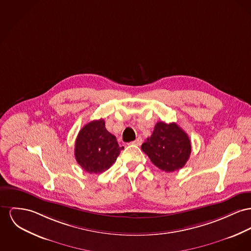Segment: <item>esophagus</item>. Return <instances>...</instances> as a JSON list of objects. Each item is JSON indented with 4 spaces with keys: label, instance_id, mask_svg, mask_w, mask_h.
<instances>
[{
    "label": "esophagus",
    "instance_id": "1",
    "mask_svg": "<svg viewBox=\"0 0 251 251\" xmlns=\"http://www.w3.org/2000/svg\"><path fill=\"white\" fill-rule=\"evenodd\" d=\"M142 143H143V139H142L141 137H138L135 141L132 142V144H133V145H136V146H141V145H142Z\"/></svg>",
    "mask_w": 251,
    "mask_h": 251
}]
</instances>
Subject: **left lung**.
Wrapping results in <instances>:
<instances>
[{
  "label": "left lung",
  "instance_id": "1",
  "mask_svg": "<svg viewBox=\"0 0 251 251\" xmlns=\"http://www.w3.org/2000/svg\"><path fill=\"white\" fill-rule=\"evenodd\" d=\"M142 151L158 168L173 172L186 164L191 144L187 134L177 124L158 122L151 138L142 145Z\"/></svg>",
  "mask_w": 251,
  "mask_h": 251
}]
</instances>
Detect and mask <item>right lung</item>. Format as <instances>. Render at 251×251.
<instances>
[{
  "label": "right lung",
  "instance_id": "1",
  "mask_svg": "<svg viewBox=\"0 0 251 251\" xmlns=\"http://www.w3.org/2000/svg\"><path fill=\"white\" fill-rule=\"evenodd\" d=\"M102 119L86 124L75 142V158L86 172L101 173L111 167L124 147H119L116 137L105 128Z\"/></svg>",
  "mask_w": 251,
  "mask_h": 251
}]
</instances>
